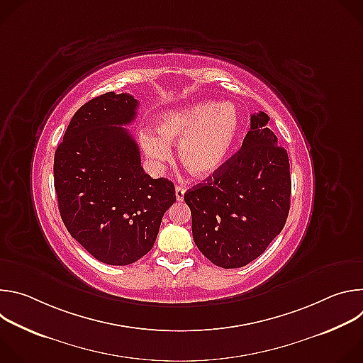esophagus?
I'll list each match as a JSON object with an SVG mask.
<instances>
[{
	"label": "esophagus",
	"instance_id": "obj_1",
	"mask_svg": "<svg viewBox=\"0 0 363 363\" xmlns=\"http://www.w3.org/2000/svg\"><path fill=\"white\" fill-rule=\"evenodd\" d=\"M175 195H177V201H184L185 189H184L181 185H177V188H175Z\"/></svg>",
	"mask_w": 363,
	"mask_h": 363
}]
</instances>
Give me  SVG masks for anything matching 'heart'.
<instances>
[{"label": "heart", "mask_w": 363, "mask_h": 363, "mask_svg": "<svg viewBox=\"0 0 363 363\" xmlns=\"http://www.w3.org/2000/svg\"><path fill=\"white\" fill-rule=\"evenodd\" d=\"M241 116L231 101L201 100L158 115V132L143 129L139 143L146 160L161 169L171 160V145L188 171L199 178L217 174L230 160L238 139Z\"/></svg>", "instance_id": "1"}]
</instances>
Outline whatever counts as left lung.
Returning <instances> with one entry per match:
<instances>
[{
  "label": "left lung",
  "instance_id": "left-lung-1",
  "mask_svg": "<svg viewBox=\"0 0 363 363\" xmlns=\"http://www.w3.org/2000/svg\"><path fill=\"white\" fill-rule=\"evenodd\" d=\"M269 121L264 112L251 115L241 149L184 195L198 250L223 269L244 267L260 257L289 216V155Z\"/></svg>",
  "mask_w": 363,
  "mask_h": 363
}]
</instances>
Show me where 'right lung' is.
Segmentation results:
<instances>
[{
    "mask_svg": "<svg viewBox=\"0 0 363 363\" xmlns=\"http://www.w3.org/2000/svg\"><path fill=\"white\" fill-rule=\"evenodd\" d=\"M138 100L109 91L74 113L55 153V189L70 235L96 260L128 266L149 252L177 201L169 179L140 167L138 143L125 125Z\"/></svg>",
    "mask_w": 363,
    "mask_h": 363,
    "instance_id": "right-lung-1",
    "label": "right lung"
}]
</instances>
